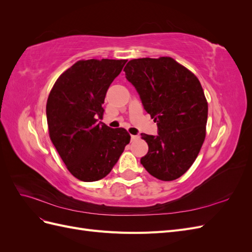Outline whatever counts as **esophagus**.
Returning <instances> with one entry per match:
<instances>
[{"mask_svg":"<svg viewBox=\"0 0 252 252\" xmlns=\"http://www.w3.org/2000/svg\"><path fill=\"white\" fill-rule=\"evenodd\" d=\"M140 139V136L139 135H131V141H136V140H139Z\"/></svg>","mask_w":252,"mask_h":252,"instance_id":"1","label":"esophagus"}]
</instances>
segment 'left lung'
Wrapping results in <instances>:
<instances>
[{
  "label": "left lung",
  "mask_w": 252,
  "mask_h": 252,
  "mask_svg": "<svg viewBox=\"0 0 252 252\" xmlns=\"http://www.w3.org/2000/svg\"><path fill=\"white\" fill-rule=\"evenodd\" d=\"M124 71L158 128V135L141 133L148 144L141 163L152 177L177 180L191 167L205 141L208 103L201 83L170 57L133 59Z\"/></svg>",
  "instance_id": "obj_1"
}]
</instances>
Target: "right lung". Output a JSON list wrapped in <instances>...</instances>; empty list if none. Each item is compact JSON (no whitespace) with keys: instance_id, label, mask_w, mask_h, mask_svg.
Listing matches in <instances>:
<instances>
[{"instance_id":"obj_1","label":"right lung","mask_w":252,"mask_h":252,"mask_svg":"<svg viewBox=\"0 0 252 252\" xmlns=\"http://www.w3.org/2000/svg\"><path fill=\"white\" fill-rule=\"evenodd\" d=\"M127 60H80L51 88L46 105L49 136L67 169L83 182L98 181L116 165L130 134L97 123L112 81Z\"/></svg>"}]
</instances>
